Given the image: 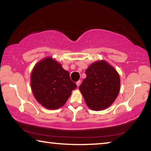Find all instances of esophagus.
<instances>
[{
  "label": "esophagus",
  "mask_w": 151,
  "mask_h": 151,
  "mask_svg": "<svg viewBox=\"0 0 151 151\" xmlns=\"http://www.w3.org/2000/svg\"><path fill=\"white\" fill-rule=\"evenodd\" d=\"M80 84H81V81H80V80H78V81L77 82H76V84H77L78 87L80 85Z\"/></svg>",
  "instance_id": "1"
}]
</instances>
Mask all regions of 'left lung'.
Listing matches in <instances>:
<instances>
[{"label": "left lung", "instance_id": "8db88e82", "mask_svg": "<svg viewBox=\"0 0 151 151\" xmlns=\"http://www.w3.org/2000/svg\"><path fill=\"white\" fill-rule=\"evenodd\" d=\"M79 89L88 108L101 111L108 108L117 97L120 87L119 76L114 68L104 60L91 65Z\"/></svg>", "mask_w": 151, "mask_h": 151}]
</instances>
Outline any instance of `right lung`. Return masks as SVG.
I'll use <instances>...</instances> for the list:
<instances>
[{
	"mask_svg": "<svg viewBox=\"0 0 151 151\" xmlns=\"http://www.w3.org/2000/svg\"><path fill=\"white\" fill-rule=\"evenodd\" d=\"M31 86L36 100L49 109L63 106L77 87L69 72L52 58H46L35 65L31 75Z\"/></svg>",
	"mask_w": 151,
	"mask_h": 151,
	"instance_id": "obj_1",
	"label": "right lung"
}]
</instances>
